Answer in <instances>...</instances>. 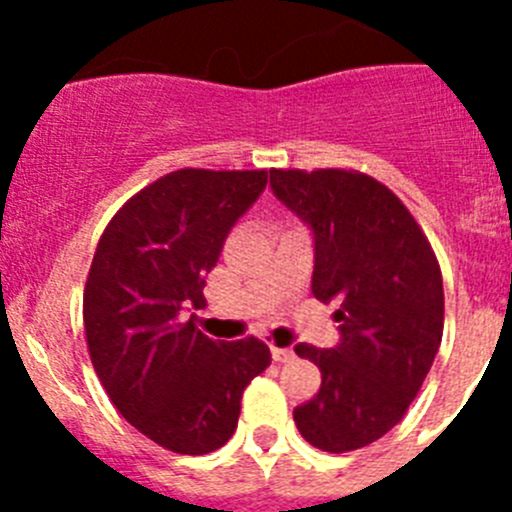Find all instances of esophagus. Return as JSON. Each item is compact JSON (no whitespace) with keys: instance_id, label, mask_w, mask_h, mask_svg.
<instances>
[{"instance_id":"esophagus-1","label":"esophagus","mask_w":512,"mask_h":512,"mask_svg":"<svg viewBox=\"0 0 512 512\" xmlns=\"http://www.w3.org/2000/svg\"><path fill=\"white\" fill-rule=\"evenodd\" d=\"M271 359L277 361V364H287V361L295 359V351L292 348H279V346H271Z\"/></svg>"}]
</instances>
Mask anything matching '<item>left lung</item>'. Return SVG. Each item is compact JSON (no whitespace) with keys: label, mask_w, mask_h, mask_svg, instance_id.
Listing matches in <instances>:
<instances>
[{"label":"left lung","mask_w":512,"mask_h":512,"mask_svg":"<svg viewBox=\"0 0 512 512\" xmlns=\"http://www.w3.org/2000/svg\"><path fill=\"white\" fill-rule=\"evenodd\" d=\"M271 192L310 228L312 295L336 302V348L297 343L320 390L295 408L302 438L343 454L390 433L431 372L443 336L436 253L408 207L372 176L271 169Z\"/></svg>","instance_id":"8db88e82"}]
</instances>
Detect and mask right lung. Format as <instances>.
I'll use <instances>...</instances> for the list:
<instances>
[{
    "mask_svg": "<svg viewBox=\"0 0 512 512\" xmlns=\"http://www.w3.org/2000/svg\"><path fill=\"white\" fill-rule=\"evenodd\" d=\"M266 171L179 169L148 184L104 228L84 289L94 372L133 428L174 454L233 436L241 397L271 364L259 338L220 343L182 320L205 307V277Z\"/></svg>",
    "mask_w": 512,
    "mask_h": 512,
    "instance_id": "add662e5",
    "label": "right lung"
}]
</instances>
